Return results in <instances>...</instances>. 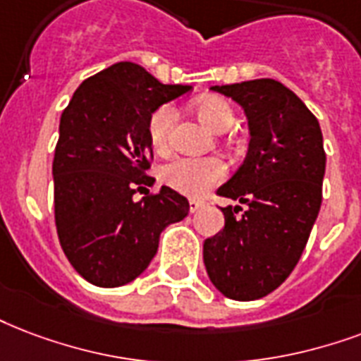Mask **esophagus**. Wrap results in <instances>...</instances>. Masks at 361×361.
<instances>
[{"instance_id":"obj_1","label":"esophagus","mask_w":361,"mask_h":361,"mask_svg":"<svg viewBox=\"0 0 361 361\" xmlns=\"http://www.w3.org/2000/svg\"><path fill=\"white\" fill-rule=\"evenodd\" d=\"M204 206H206L204 200H199V199H191V200H189V212H191V214H195V212H199L200 208H204Z\"/></svg>"}]
</instances>
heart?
Returning <instances> with one entry per match:
<instances>
[{"label": "heart", "mask_w": 361, "mask_h": 361, "mask_svg": "<svg viewBox=\"0 0 361 361\" xmlns=\"http://www.w3.org/2000/svg\"><path fill=\"white\" fill-rule=\"evenodd\" d=\"M195 114L210 130H227L235 111L221 96H204L195 104ZM178 111L174 106H161L155 109L147 123V137L151 147L159 153L169 149L170 132L174 125ZM225 162L217 157H178L174 161L162 164L159 178L166 187L187 195V197H202L225 178Z\"/></svg>", "instance_id": "b5f03b06"}]
</instances>
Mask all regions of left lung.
I'll return each mask as SVG.
<instances>
[{
  "label": "left lung",
  "mask_w": 361,
  "mask_h": 361,
  "mask_svg": "<svg viewBox=\"0 0 361 361\" xmlns=\"http://www.w3.org/2000/svg\"><path fill=\"white\" fill-rule=\"evenodd\" d=\"M244 107L250 149L219 197L225 227L204 240V265L225 297L269 295L301 259L322 204L326 151L318 119L288 87L254 79L212 87Z\"/></svg>",
  "instance_id": "8db88e82"
}]
</instances>
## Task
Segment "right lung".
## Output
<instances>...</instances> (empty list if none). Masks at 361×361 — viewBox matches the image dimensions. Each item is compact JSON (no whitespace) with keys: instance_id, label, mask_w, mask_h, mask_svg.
I'll return each mask as SVG.
<instances>
[{"instance_id":"add662e5","label":"right lung","mask_w":361,"mask_h":361,"mask_svg":"<svg viewBox=\"0 0 361 361\" xmlns=\"http://www.w3.org/2000/svg\"><path fill=\"white\" fill-rule=\"evenodd\" d=\"M162 85L134 62L85 79L60 117L54 149V224L66 257L100 288L128 284L147 269L159 236L189 214V202L162 185L149 192L151 114L189 92ZM136 190L146 197L134 203Z\"/></svg>"}]
</instances>
